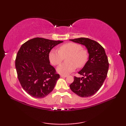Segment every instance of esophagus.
<instances>
[{
    "instance_id": "esophagus-1",
    "label": "esophagus",
    "mask_w": 126,
    "mask_h": 126,
    "mask_svg": "<svg viewBox=\"0 0 126 126\" xmlns=\"http://www.w3.org/2000/svg\"><path fill=\"white\" fill-rule=\"evenodd\" d=\"M60 76H61V77H66L67 76H66V75H61Z\"/></svg>"
}]
</instances>
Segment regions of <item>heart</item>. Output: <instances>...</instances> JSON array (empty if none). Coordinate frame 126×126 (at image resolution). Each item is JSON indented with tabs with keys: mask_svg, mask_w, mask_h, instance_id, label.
Instances as JSON below:
<instances>
[{
	"mask_svg": "<svg viewBox=\"0 0 126 126\" xmlns=\"http://www.w3.org/2000/svg\"><path fill=\"white\" fill-rule=\"evenodd\" d=\"M88 56L87 51L82 49L81 45L69 43L62 45L59 50L52 49L49 53V58L52 64L57 65L63 61L64 57L68 56L66 60L68 63L59 65L57 68L58 73L65 75L75 70L76 66L78 68L83 66Z\"/></svg>",
	"mask_w": 126,
	"mask_h": 126,
	"instance_id": "heart-1",
	"label": "heart"
}]
</instances>
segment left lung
<instances>
[{
  "label": "left lung",
  "mask_w": 126,
  "mask_h": 126,
  "mask_svg": "<svg viewBox=\"0 0 126 126\" xmlns=\"http://www.w3.org/2000/svg\"><path fill=\"white\" fill-rule=\"evenodd\" d=\"M70 41L85 46L89 57L83 68L78 73L83 77H74V81L69 87L79 96L89 97L100 89L106 79L109 68L107 56L104 48L93 40L79 38Z\"/></svg>",
  "instance_id": "left-lung-1"
}]
</instances>
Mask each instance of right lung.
<instances>
[{
	"label": "right lung",
	"instance_id": "right-lung-1",
	"mask_svg": "<svg viewBox=\"0 0 126 126\" xmlns=\"http://www.w3.org/2000/svg\"><path fill=\"white\" fill-rule=\"evenodd\" d=\"M63 41L34 38L19 50L15 65L23 89L35 98H43L53 90L60 75L50 64L49 55L53 47Z\"/></svg>",
	"mask_w": 126,
	"mask_h": 126
}]
</instances>
